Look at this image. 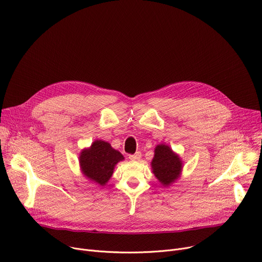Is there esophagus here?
<instances>
[{
	"label": "esophagus",
	"mask_w": 262,
	"mask_h": 262,
	"mask_svg": "<svg viewBox=\"0 0 262 262\" xmlns=\"http://www.w3.org/2000/svg\"><path fill=\"white\" fill-rule=\"evenodd\" d=\"M140 157H142V153H140V152H136L135 154L129 155V158H130L131 160H138Z\"/></svg>",
	"instance_id": "obj_1"
}]
</instances>
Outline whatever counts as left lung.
I'll return each mask as SVG.
<instances>
[{
	"label": "left lung",
	"mask_w": 262,
	"mask_h": 262,
	"mask_svg": "<svg viewBox=\"0 0 262 262\" xmlns=\"http://www.w3.org/2000/svg\"><path fill=\"white\" fill-rule=\"evenodd\" d=\"M151 165L155 177L165 187L174 183L182 171V160L166 145H158L155 148Z\"/></svg>",
	"instance_id": "8db88e82"
}]
</instances>
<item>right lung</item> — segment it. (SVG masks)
Here are the masks:
<instances>
[{
    "label": "right lung",
    "mask_w": 262,
    "mask_h": 262,
    "mask_svg": "<svg viewBox=\"0 0 262 262\" xmlns=\"http://www.w3.org/2000/svg\"><path fill=\"white\" fill-rule=\"evenodd\" d=\"M124 156L104 140H95L89 149L79 156V164L84 174L100 186H105L112 176L115 165Z\"/></svg>",
    "instance_id": "1"
}]
</instances>
